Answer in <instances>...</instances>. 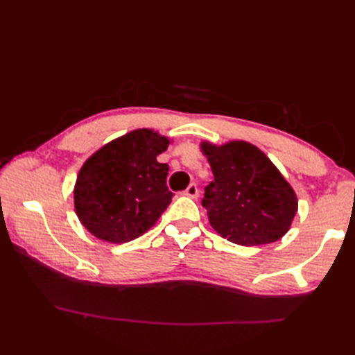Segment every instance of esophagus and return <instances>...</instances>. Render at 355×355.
<instances>
[{
    "label": "esophagus",
    "instance_id": "obj_1",
    "mask_svg": "<svg viewBox=\"0 0 355 355\" xmlns=\"http://www.w3.org/2000/svg\"><path fill=\"white\" fill-rule=\"evenodd\" d=\"M184 195H186V197H191V198H198V195H200L198 186L195 183L189 184V186H187V189L184 191Z\"/></svg>",
    "mask_w": 355,
    "mask_h": 355
}]
</instances>
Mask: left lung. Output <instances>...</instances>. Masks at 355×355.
<instances>
[{
	"mask_svg": "<svg viewBox=\"0 0 355 355\" xmlns=\"http://www.w3.org/2000/svg\"><path fill=\"white\" fill-rule=\"evenodd\" d=\"M201 149L215 177L201 201L210 225L238 245L281 239L297 212V198L270 158L247 141L202 143Z\"/></svg>",
	"mask_w": 355,
	"mask_h": 355,
	"instance_id": "8db88e82",
	"label": "left lung"
}]
</instances>
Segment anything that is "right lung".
Wrapping results in <instances>:
<instances>
[{"instance_id":"add662e5","label":"right lung","mask_w":355,"mask_h":355,"mask_svg":"<svg viewBox=\"0 0 355 355\" xmlns=\"http://www.w3.org/2000/svg\"><path fill=\"white\" fill-rule=\"evenodd\" d=\"M168 145L154 131L135 130L88 158L74 186V209L88 232L122 244L153 227L173 197L169 166L157 162Z\"/></svg>"}]
</instances>
